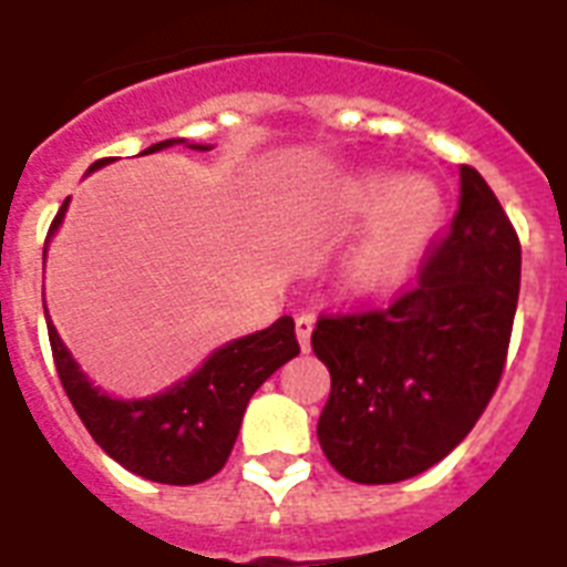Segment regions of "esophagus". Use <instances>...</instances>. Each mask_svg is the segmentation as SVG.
Segmentation results:
<instances>
[{"instance_id": "34e87169", "label": "esophagus", "mask_w": 567, "mask_h": 567, "mask_svg": "<svg viewBox=\"0 0 567 567\" xmlns=\"http://www.w3.org/2000/svg\"><path fill=\"white\" fill-rule=\"evenodd\" d=\"M311 329H315V318H311V315H300V318H297V341H300L302 350H309L311 347Z\"/></svg>"}]
</instances>
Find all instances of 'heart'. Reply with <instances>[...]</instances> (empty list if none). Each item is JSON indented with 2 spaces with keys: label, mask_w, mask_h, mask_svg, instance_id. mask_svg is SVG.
Instances as JSON below:
<instances>
[{
  "label": "heart",
  "mask_w": 567,
  "mask_h": 567,
  "mask_svg": "<svg viewBox=\"0 0 567 567\" xmlns=\"http://www.w3.org/2000/svg\"><path fill=\"white\" fill-rule=\"evenodd\" d=\"M344 220H377L344 261L347 282L359 291H379L405 274L441 217V194L426 179L394 182L388 173H359L338 190Z\"/></svg>",
  "instance_id": "obj_1"
}]
</instances>
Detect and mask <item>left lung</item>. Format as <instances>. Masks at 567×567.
Masks as SVG:
<instances>
[{
  "instance_id": "left-lung-1",
  "label": "left lung",
  "mask_w": 567,
  "mask_h": 567,
  "mask_svg": "<svg viewBox=\"0 0 567 567\" xmlns=\"http://www.w3.org/2000/svg\"><path fill=\"white\" fill-rule=\"evenodd\" d=\"M458 214L417 285L385 309L320 318L311 332L332 377L318 441L353 483H403L439 465L501 382L520 244L474 167H458Z\"/></svg>"
}]
</instances>
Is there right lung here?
I'll return each mask as SVG.
<instances>
[{"instance_id":"right-lung-1","label":"right lung","mask_w":567,"mask_h":567,"mask_svg":"<svg viewBox=\"0 0 567 567\" xmlns=\"http://www.w3.org/2000/svg\"><path fill=\"white\" fill-rule=\"evenodd\" d=\"M176 144L188 141L171 137L144 150V155ZM188 146L199 153L212 150L205 144ZM109 162L111 158L93 162L87 173L100 171ZM66 205L70 199H64L49 226L47 244L64 223ZM47 329L61 385L93 441L126 471L164 485H196L217 474L235 447L249 396L256 394L267 377H274L285 362L300 353L293 320L279 318L274 327L217 347L194 373L158 394L120 400L93 385V379L79 368L58 336L49 311Z\"/></svg>"}]
</instances>
